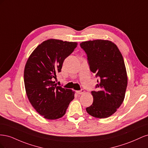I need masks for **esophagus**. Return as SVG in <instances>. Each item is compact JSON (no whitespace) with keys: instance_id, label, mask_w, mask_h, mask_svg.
<instances>
[{"instance_id":"34e87169","label":"esophagus","mask_w":148,"mask_h":148,"mask_svg":"<svg viewBox=\"0 0 148 148\" xmlns=\"http://www.w3.org/2000/svg\"><path fill=\"white\" fill-rule=\"evenodd\" d=\"M84 92V89H81L80 91H77V93L78 94V95H82Z\"/></svg>"}]
</instances>
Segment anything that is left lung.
Segmentation results:
<instances>
[{"instance_id": "8db88e82", "label": "left lung", "mask_w": 148, "mask_h": 148, "mask_svg": "<svg viewBox=\"0 0 148 148\" xmlns=\"http://www.w3.org/2000/svg\"><path fill=\"white\" fill-rule=\"evenodd\" d=\"M86 52L89 69L99 78L96 91H91L93 102L86 109L92 117L104 119L114 114L122 105L128 78L123 58L115 44L97 39L80 43Z\"/></svg>"}]
</instances>
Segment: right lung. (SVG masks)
Masks as SVG:
<instances>
[{
  "label": "right lung",
  "mask_w": 148,
  "mask_h": 148,
  "mask_svg": "<svg viewBox=\"0 0 148 148\" xmlns=\"http://www.w3.org/2000/svg\"><path fill=\"white\" fill-rule=\"evenodd\" d=\"M77 44L59 39L46 40L34 49L26 62L24 70L26 95L34 109L46 119L63 117L74 99V91L57 86L53 80Z\"/></svg>",
  "instance_id": "right-lung-1"
}]
</instances>
